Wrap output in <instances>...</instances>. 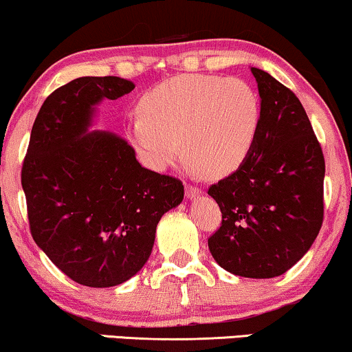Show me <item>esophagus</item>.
<instances>
[{"instance_id": "34e87169", "label": "esophagus", "mask_w": 352, "mask_h": 352, "mask_svg": "<svg viewBox=\"0 0 352 352\" xmlns=\"http://www.w3.org/2000/svg\"><path fill=\"white\" fill-rule=\"evenodd\" d=\"M199 193H201V190H199L198 186H195V185H191V184H186L185 185V197L188 198V199H193V198L199 197Z\"/></svg>"}]
</instances>
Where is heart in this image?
Listing matches in <instances>:
<instances>
[{"mask_svg": "<svg viewBox=\"0 0 352 352\" xmlns=\"http://www.w3.org/2000/svg\"><path fill=\"white\" fill-rule=\"evenodd\" d=\"M140 113L126 136L146 166L164 170L186 151L216 179L242 166L260 126V100L250 84L214 74L167 79L141 97Z\"/></svg>", "mask_w": 352, "mask_h": 352, "instance_id": "heart-1", "label": "heart"}]
</instances>
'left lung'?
<instances>
[{
	"instance_id": "obj_1",
	"label": "left lung",
	"mask_w": 352,
	"mask_h": 352,
	"mask_svg": "<svg viewBox=\"0 0 352 352\" xmlns=\"http://www.w3.org/2000/svg\"><path fill=\"white\" fill-rule=\"evenodd\" d=\"M260 94V126L247 159L211 185L222 224L208 247L216 263L243 278L266 279L292 268L323 222L324 159L294 92L252 68Z\"/></svg>"
}]
</instances>
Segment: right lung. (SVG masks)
I'll use <instances>...</instances> for the list:
<instances>
[{
	"mask_svg": "<svg viewBox=\"0 0 352 352\" xmlns=\"http://www.w3.org/2000/svg\"><path fill=\"white\" fill-rule=\"evenodd\" d=\"M135 89L117 76H84L58 87L35 118L22 164L30 234L68 278L112 287L153 252L155 228L184 199L179 179L141 167L110 131H89L97 105Z\"/></svg>",
	"mask_w": 352,
	"mask_h": 352,
	"instance_id": "add662e5",
	"label": "right lung"
}]
</instances>
